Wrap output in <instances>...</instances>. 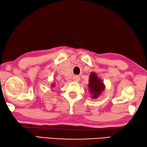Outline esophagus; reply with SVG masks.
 Instances as JSON below:
<instances>
[{"label": "esophagus", "instance_id": "esophagus-1", "mask_svg": "<svg viewBox=\"0 0 147 147\" xmlns=\"http://www.w3.org/2000/svg\"><path fill=\"white\" fill-rule=\"evenodd\" d=\"M79 79H79V76H74V78H73V80H74V81H75V82H79Z\"/></svg>", "mask_w": 147, "mask_h": 147}]
</instances>
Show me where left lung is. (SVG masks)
I'll list each match as a JSON object with an SVG mask.
<instances>
[{"label": "left lung", "mask_w": 147, "mask_h": 147, "mask_svg": "<svg viewBox=\"0 0 147 147\" xmlns=\"http://www.w3.org/2000/svg\"><path fill=\"white\" fill-rule=\"evenodd\" d=\"M89 82L88 87L89 89V92L92 95V98L96 99L105 89V86L97 75L94 72L90 74Z\"/></svg>", "instance_id": "obj_1"}]
</instances>
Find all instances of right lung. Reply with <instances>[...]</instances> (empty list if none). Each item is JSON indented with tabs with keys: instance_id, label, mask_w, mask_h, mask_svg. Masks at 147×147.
<instances>
[{
	"instance_id": "add662e5",
	"label": "right lung",
	"mask_w": 147,
	"mask_h": 147,
	"mask_svg": "<svg viewBox=\"0 0 147 147\" xmlns=\"http://www.w3.org/2000/svg\"><path fill=\"white\" fill-rule=\"evenodd\" d=\"M53 84H52V86H52V87H53V86H55V85H53Z\"/></svg>"
}]
</instances>
